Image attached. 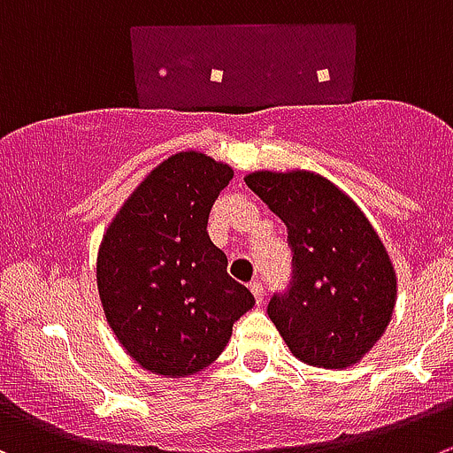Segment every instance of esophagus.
<instances>
[{
  "mask_svg": "<svg viewBox=\"0 0 453 453\" xmlns=\"http://www.w3.org/2000/svg\"><path fill=\"white\" fill-rule=\"evenodd\" d=\"M249 288H251L253 296H256V303H257V304L265 303V284L257 282V280H256V282L249 284Z\"/></svg>",
  "mask_w": 453,
  "mask_h": 453,
  "instance_id": "1",
  "label": "esophagus"
}]
</instances>
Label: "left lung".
<instances>
[{
	"mask_svg": "<svg viewBox=\"0 0 453 453\" xmlns=\"http://www.w3.org/2000/svg\"><path fill=\"white\" fill-rule=\"evenodd\" d=\"M287 224L291 280L269 318L303 363L344 369L380 340L395 304V273L363 211L309 171L244 178Z\"/></svg>",
	"mask_w": 453,
	"mask_h": 453,
	"instance_id": "left-lung-1",
	"label": "left lung"
}]
</instances>
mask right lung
<instances>
[{"instance_id": "obj_1", "label": "right lung", "mask_w": 453, "mask_h": 453, "mask_svg": "<svg viewBox=\"0 0 453 453\" xmlns=\"http://www.w3.org/2000/svg\"><path fill=\"white\" fill-rule=\"evenodd\" d=\"M231 178V166L209 155H173L133 191L102 240L97 288L106 320L149 372L178 378L209 367L234 322L256 304L206 231Z\"/></svg>"}]
</instances>
